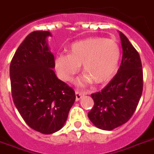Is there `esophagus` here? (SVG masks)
<instances>
[{
	"instance_id": "obj_1",
	"label": "esophagus",
	"mask_w": 154,
	"mask_h": 154,
	"mask_svg": "<svg viewBox=\"0 0 154 154\" xmlns=\"http://www.w3.org/2000/svg\"><path fill=\"white\" fill-rule=\"evenodd\" d=\"M84 96V92H79V91H76L75 92V99L76 100H79Z\"/></svg>"
}]
</instances>
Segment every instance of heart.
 <instances>
[{
	"label": "heart",
	"instance_id": "1",
	"mask_svg": "<svg viewBox=\"0 0 154 154\" xmlns=\"http://www.w3.org/2000/svg\"><path fill=\"white\" fill-rule=\"evenodd\" d=\"M120 49L112 39L91 37L74 42L69 54H60L54 61L57 75L64 81H71L83 64L85 73L79 84H103L114 76L119 62Z\"/></svg>",
	"mask_w": 154,
	"mask_h": 154
}]
</instances>
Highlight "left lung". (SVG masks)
Here are the masks:
<instances>
[{
  "instance_id": "obj_1",
  "label": "left lung",
  "mask_w": 154,
  "mask_h": 154,
  "mask_svg": "<svg viewBox=\"0 0 154 154\" xmlns=\"http://www.w3.org/2000/svg\"><path fill=\"white\" fill-rule=\"evenodd\" d=\"M122 62L118 72L100 92L92 93L90 121L101 130L111 131L124 124L136 110L143 91V70L139 53L119 32Z\"/></svg>"
}]
</instances>
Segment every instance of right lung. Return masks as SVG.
I'll return each mask as SVG.
<instances>
[{
  "label": "right lung",
  "mask_w": 154,
  "mask_h": 154,
  "mask_svg": "<svg viewBox=\"0 0 154 154\" xmlns=\"http://www.w3.org/2000/svg\"><path fill=\"white\" fill-rule=\"evenodd\" d=\"M48 31H35L25 38L10 62L14 103L26 123L43 134L59 131L67 119L75 93L55 75L54 56L46 39Z\"/></svg>",
  "instance_id": "obj_1"
}]
</instances>
